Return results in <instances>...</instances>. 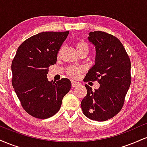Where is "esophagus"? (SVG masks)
<instances>
[{
    "label": "esophagus",
    "instance_id": "1",
    "mask_svg": "<svg viewBox=\"0 0 147 147\" xmlns=\"http://www.w3.org/2000/svg\"><path fill=\"white\" fill-rule=\"evenodd\" d=\"M71 85H72V87L75 88V87L79 86L80 85V84H79V82H75V81H73V80H72V81H71Z\"/></svg>",
    "mask_w": 147,
    "mask_h": 147
}]
</instances>
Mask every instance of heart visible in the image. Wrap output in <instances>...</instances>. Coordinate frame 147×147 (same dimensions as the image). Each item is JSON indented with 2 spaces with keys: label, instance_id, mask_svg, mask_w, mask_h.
<instances>
[{
  "label": "heart",
  "instance_id": "heart-1",
  "mask_svg": "<svg viewBox=\"0 0 147 147\" xmlns=\"http://www.w3.org/2000/svg\"><path fill=\"white\" fill-rule=\"evenodd\" d=\"M76 48H77V51L79 52V53L83 52H86L88 53L89 52V46L88 45V43L86 42L79 41H77L76 43ZM84 69L82 68H79V67H76V66H70L67 68L66 72L67 74L70 77H73V78H77L78 77L79 74L82 72H83Z\"/></svg>",
  "mask_w": 147,
  "mask_h": 147
}]
</instances>
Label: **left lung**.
<instances>
[{"label": "left lung", "instance_id": "left-lung-1", "mask_svg": "<svg viewBox=\"0 0 147 147\" xmlns=\"http://www.w3.org/2000/svg\"><path fill=\"white\" fill-rule=\"evenodd\" d=\"M88 40L96 48L95 64L84 82H98L92 90L87 84V94L81 106L84 114L92 120L103 122L116 115L124 106L131 82V60L120 41L102 31L90 32Z\"/></svg>", "mask_w": 147, "mask_h": 147}]
</instances>
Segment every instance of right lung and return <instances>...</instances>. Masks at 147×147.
<instances>
[{
	"label": "right lung",
	"mask_w": 147,
	"mask_h": 147,
	"mask_svg": "<svg viewBox=\"0 0 147 147\" xmlns=\"http://www.w3.org/2000/svg\"><path fill=\"white\" fill-rule=\"evenodd\" d=\"M68 34L43 32L34 35L20 45L13 59L11 84L23 109L34 117L47 119L56 114L70 90L68 79L53 82L47 78L49 66L56 63Z\"/></svg>",
	"instance_id": "right-lung-1"
}]
</instances>
